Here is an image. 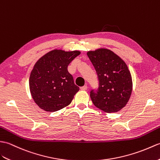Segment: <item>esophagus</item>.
Returning a JSON list of instances; mask_svg holds the SVG:
<instances>
[{"label": "esophagus", "mask_w": 160, "mask_h": 160, "mask_svg": "<svg viewBox=\"0 0 160 160\" xmlns=\"http://www.w3.org/2000/svg\"><path fill=\"white\" fill-rule=\"evenodd\" d=\"M80 89H81V90H86L88 89V86H82V87H81Z\"/></svg>", "instance_id": "34e87169"}]
</instances>
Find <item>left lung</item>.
<instances>
[{"label": "left lung", "mask_w": 160, "mask_h": 160, "mask_svg": "<svg viewBox=\"0 0 160 160\" xmlns=\"http://www.w3.org/2000/svg\"><path fill=\"white\" fill-rule=\"evenodd\" d=\"M98 79L97 90H92L90 98L96 107L107 113L122 109L132 92V78L126 63L107 48L87 52Z\"/></svg>", "instance_id": "obj_1"}]
</instances>
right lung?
Wrapping results in <instances>:
<instances>
[{"label": "right lung", "mask_w": 160, "mask_h": 160, "mask_svg": "<svg viewBox=\"0 0 160 160\" xmlns=\"http://www.w3.org/2000/svg\"><path fill=\"white\" fill-rule=\"evenodd\" d=\"M80 53L55 49L35 63L30 74L29 88L40 108L53 112L70 104L79 88L74 84L68 66Z\"/></svg>", "instance_id": "add662e5"}]
</instances>
